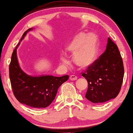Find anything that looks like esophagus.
I'll return each instance as SVG.
<instances>
[{
  "label": "esophagus",
  "instance_id": "34e87169",
  "mask_svg": "<svg viewBox=\"0 0 133 133\" xmlns=\"http://www.w3.org/2000/svg\"><path fill=\"white\" fill-rule=\"evenodd\" d=\"M77 77L76 76H74V75H71L69 77V79L70 81H76L77 80Z\"/></svg>",
  "mask_w": 133,
  "mask_h": 133
}]
</instances>
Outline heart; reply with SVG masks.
I'll list each match as a JSON object with an SVG mask.
<instances>
[{
  "label": "heart",
  "instance_id": "b5f03b06",
  "mask_svg": "<svg viewBox=\"0 0 133 133\" xmlns=\"http://www.w3.org/2000/svg\"><path fill=\"white\" fill-rule=\"evenodd\" d=\"M67 53L74 55V62L81 68H87L96 61L99 53L98 38L95 34L80 32L74 36L65 46ZM61 61L66 63L64 56L60 57Z\"/></svg>",
  "mask_w": 133,
  "mask_h": 133
}]
</instances>
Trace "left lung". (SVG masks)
<instances>
[{
	"label": "left lung",
	"instance_id": "left-lung-1",
	"mask_svg": "<svg viewBox=\"0 0 133 133\" xmlns=\"http://www.w3.org/2000/svg\"><path fill=\"white\" fill-rule=\"evenodd\" d=\"M124 74V64L118 46L109 38L106 49L82 76L88 83L85 97L101 104L118 95Z\"/></svg>",
	"mask_w": 133,
	"mask_h": 133
}]
</instances>
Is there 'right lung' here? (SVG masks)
<instances>
[{"label": "right lung", "mask_w": 133, "mask_h": 133, "mask_svg": "<svg viewBox=\"0 0 133 133\" xmlns=\"http://www.w3.org/2000/svg\"><path fill=\"white\" fill-rule=\"evenodd\" d=\"M33 28L27 29L20 39L24 38L27 33ZM16 46L12 54L9 65V78L13 94L21 104L34 108H44L52 102L59 87L68 79V75L61 77L53 76H29L20 68L18 61Z\"/></svg>", "instance_id": "right-lung-1"}]
</instances>
